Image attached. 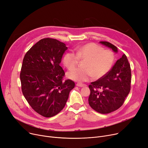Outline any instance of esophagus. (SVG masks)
I'll return each mask as SVG.
<instances>
[{"label": "esophagus", "mask_w": 148, "mask_h": 148, "mask_svg": "<svg viewBox=\"0 0 148 148\" xmlns=\"http://www.w3.org/2000/svg\"><path fill=\"white\" fill-rule=\"evenodd\" d=\"M76 85L77 86H80V87H83V86H86V85L84 84H81V83H77Z\"/></svg>", "instance_id": "esophagus-1"}]
</instances>
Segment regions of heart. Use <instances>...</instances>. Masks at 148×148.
Masks as SVG:
<instances>
[{"instance_id":"obj_1","label":"heart","mask_w":148,"mask_h":148,"mask_svg":"<svg viewBox=\"0 0 148 148\" xmlns=\"http://www.w3.org/2000/svg\"><path fill=\"white\" fill-rule=\"evenodd\" d=\"M84 67H77L67 73L71 79L77 82L91 80L95 77L99 79L106 75L114 64L115 56L110 49L103 48L95 43H86L77 47L76 53L68 51L63 57L64 65L69 70L75 68L80 60H84Z\"/></svg>"}]
</instances>
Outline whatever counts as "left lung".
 <instances>
[{"mask_svg":"<svg viewBox=\"0 0 148 148\" xmlns=\"http://www.w3.org/2000/svg\"><path fill=\"white\" fill-rule=\"evenodd\" d=\"M100 42L118 52L117 48L110 42ZM131 77L130 64L127 56L123 54L106 75L89 85L88 103L91 108L102 114L118 109L130 91Z\"/></svg>","mask_w":148,"mask_h":148,"instance_id":"1","label":"left lung"}]
</instances>
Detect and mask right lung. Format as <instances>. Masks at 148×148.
I'll return each mask as SVG.
<instances>
[{
    "label": "right lung",
    "instance_id": "obj_1",
    "mask_svg": "<svg viewBox=\"0 0 148 148\" xmlns=\"http://www.w3.org/2000/svg\"><path fill=\"white\" fill-rule=\"evenodd\" d=\"M67 47L53 38H43L24 56L20 72L22 92L31 108L39 115L50 118L66 105L75 87L71 79L63 81L65 72L60 66Z\"/></svg>",
    "mask_w": 148,
    "mask_h": 148
}]
</instances>
